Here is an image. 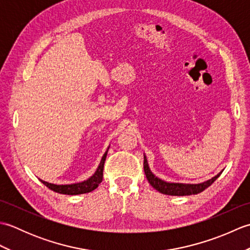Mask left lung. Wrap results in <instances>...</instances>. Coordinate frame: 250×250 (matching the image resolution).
Instances as JSON below:
<instances>
[{"label":"left lung","instance_id":"left-lung-1","mask_svg":"<svg viewBox=\"0 0 250 250\" xmlns=\"http://www.w3.org/2000/svg\"><path fill=\"white\" fill-rule=\"evenodd\" d=\"M144 171L145 175L149 183L153 188L158 190L159 192L167 195H191V194H198L202 191H204L207 187L213 184L215 180L220 176V174H217L215 177L206 180L204 183L201 184H182V183H167L164 180L158 178L156 175H153L150 171L149 166H148L146 156H144Z\"/></svg>","mask_w":250,"mask_h":250}]
</instances>
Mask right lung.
Listing matches in <instances>:
<instances>
[{
	"instance_id": "add662e5",
	"label": "right lung",
	"mask_w": 250,
	"mask_h": 250,
	"mask_svg": "<svg viewBox=\"0 0 250 250\" xmlns=\"http://www.w3.org/2000/svg\"><path fill=\"white\" fill-rule=\"evenodd\" d=\"M107 150L105 151L102 159H101V162L97 168V171L92 175L91 177H89L87 180H83L82 183H75V184H70V185H56L51 183H47L45 180L40 179L42 183H43L46 187H48L50 190L55 191V192L61 193V194H68V195H75V194H83V193H88L91 192L94 189L99 187L103 179V168H104V163L106 156H107Z\"/></svg>"
}]
</instances>
